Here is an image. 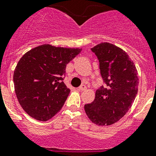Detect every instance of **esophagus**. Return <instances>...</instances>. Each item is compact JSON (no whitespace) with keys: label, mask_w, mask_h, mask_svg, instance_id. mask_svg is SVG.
<instances>
[{"label":"esophagus","mask_w":156,"mask_h":156,"mask_svg":"<svg viewBox=\"0 0 156 156\" xmlns=\"http://www.w3.org/2000/svg\"><path fill=\"white\" fill-rule=\"evenodd\" d=\"M78 90H81V91H83V90H86V86L85 85H82L78 87Z\"/></svg>","instance_id":"34e87169"}]
</instances>
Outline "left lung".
Returning <instances> with one entry per match:
<instances>
[{
    "mask_svg": "<svg viewBox=\"0 0 156 156\" xmlns=\"http://www.w3.org/2000/svg\"><path fill=\"white\" fill-rule=\"evenodd\" d=\"M91 51L98 57L106 87L97 90L94 101L85 105V111L95 125H111L126 114L136 97V68L124 50L112 44L101 43Z\"/></svg>",
    "mask_w": 156,
    "mask_h": 156,
    "instance_id": "8db88e82",
    "label": "left lung"
}]
</instances>
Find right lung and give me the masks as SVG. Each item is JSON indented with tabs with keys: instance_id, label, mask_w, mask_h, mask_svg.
Segmentation results:
<instances>
[{
	"instance_id": "right-lung-1",
	"label": "right lung",
	"mask_w": 156,
	"mask_h": 156,
	"mask_svg": "<svg viewBox=\"0 0 156 156\" xmlns=\"http://www.w3.org/2000/svg\"><path fill=\"white\" fill-rule=\"evenodd\" d=\"M81 51L44 44L20 59L13 74L16 95L32 118L46 121L61 110L70 92L62 82L66 64Z\"/></svg>"
}]
</instances>
